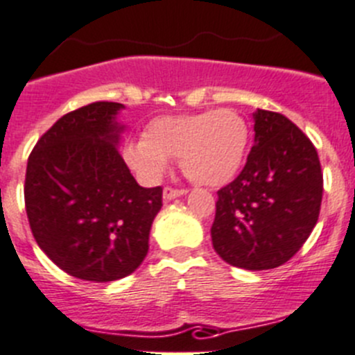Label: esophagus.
I'll list each match as a JSON object with an SVG mask.
<instances>
[{
    "label": "esophagus",
    "instance_id": "esophagus-1",
    "mask_svg": "<svg viewBox=\"0 0 355 355\" xmlns=\"http://www.w3.org/2000/svg\"><path fill=\"white\" fill-rule=\"evenodd\" d=\"M181 195H187V190H183V188H172V187L164 188V200L178 199V197H181Z\"/></svg>",
    "mask_w": 355,
    "mask_h": 355
}]
</instances>
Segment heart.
<instances>
[{
    "mask_svg": "<svg viewBox=\"0 0 355 355\" xmlns=\"http://www.w3.org/2000/svg\"><path fill=\"white\" fill-rule=\"evenodd\" d=\"M250 144L245 118L232 109L162 116L148 123L144 137L125 148V160L144 180H158L167 158H180L188 180L222 187L241 171Z\"/></svg>",
    "mask_w": 355,
    "mask_h": 355,
    "instance_id": "b5f03b06",
    "label": "heart"
}]
</instances>
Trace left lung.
<instances>
[{"instance_id": "left-lung-1", "label": "left lung", "mask_w": 355, "mask_h": 355, "mask_svg": "<svg viewBox=\"0 0 355 355\" xmlns=\"http://www.w3.org/2000/svg\"><path fill=\"white\" fill-rule=\"evenodd\" d=\"M255 146L241 174L218 190L211 239L227 264L275 269L304 245L322 204L320 160L284 114L257 109Z\"/></svg>"}]
</instances>
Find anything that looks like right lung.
<instances>
[{
  "label": "right lung",
  "instance_id": "right-lung-1",
  "mask_svg": "<svg viewBox=\"0 0 355 355\" xmlns=\"http://www.w3.org/2000/svg\"><path fill=\"white\" fill-rule=\"evenodd\" d=\"M121 109L95 102L64 114L38 139L26 168L35 241L64 272L96 284L142 264L162 209V187H139L119 155Z\"/></svg>",
  "mask_w": 355,
  "mask_h": 355
}]
</instances>
